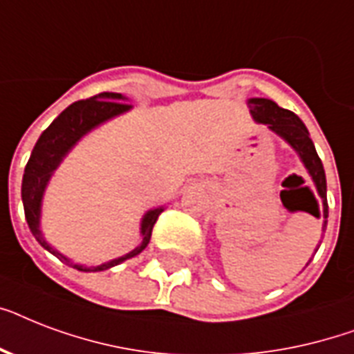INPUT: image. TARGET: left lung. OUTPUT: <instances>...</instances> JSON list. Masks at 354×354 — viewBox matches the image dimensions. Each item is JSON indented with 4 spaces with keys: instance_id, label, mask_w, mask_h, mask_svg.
<instances>
[{
    "instance_id": "obj_1",
    "label": "left lung",
    "mask_w": 354,
    "mask_h": 354,
    "mask_svg": "<svg viewBox=\"0 0 354 354\" xmlns=\"http://www.w3.org/2000/svg\"><path fill=\"white\" fill-rule=\"evenodd\" d=\"M248 108H250L253 121L266 124L272 132L285 139L286 143L299 154L303 165H305V169L313 178L314 185H316L319 198L324 202V216L327 218V180H325L324 165H322L318 152L314 149L307 127L303 124V121L297 118L296 113L277 106L270 99H259V97L248 99ZM325 226H327V221L324 222V230Z\"/></svg>"
}]
</instances>
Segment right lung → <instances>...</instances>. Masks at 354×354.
<instances>
[{"label":"right lung","instance_id":"1","mask_svg":"<svg viewBox=\"0 0 354 354\" xmlns=\"http://www.w3.org/2000/svg\"><path fill=\"white\" fill-rule=\"evenodd\" d=\"M127 101V97H122L121 93H99L95 97H90L86 101H77L71 106H68L49 127L41 132V136L36 141L35 149L30 152V158L25 165L24 182H21V200H24L25 218L29 224L30 233L35 235V239L40 242L41 246L46 248L47 252H51L55 257L64 261L69 266L80 270V272H102L115 266V264L122 263L130 257H136L138 253H141L150 242V235H152V227H154L158 216L161 215L163 207H156L145 213L143 221H141V235L143 241L138 248H133L132 252L122 255V257L108 261V263L97 264V266H84V264L71 263L66 255L57 252L55 248L46 241V236L40 230V213H41V198L46 193V187L49 180H51L53 172L57 171V167L60 165V161L66 158L69 150L73 149L77 141L84 138L86 133L91 132L93 128H97L102 122H106L108 119L118 118L121 113L130 110V104Z\"/></svg>","mask_w":354,"mask_h":354}]
</instances>
